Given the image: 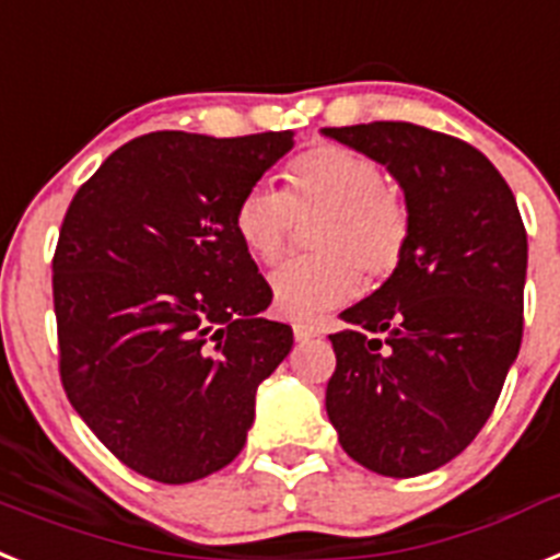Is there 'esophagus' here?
Returning a JSON list of instances; mask_svg holds the SVG:
<instances>
[{
  "mask_svg": "<svg viewBox=\"0 0 560 560\" xmlns=\"http://www.w3.org/2000/svg\"><path fill=\"white\" fill-rule=\"evenodd\" d=\"M323 334V328L317 326V323H294V337L303 342V339H312V337H319Z\"/></svg>",
  "mask_w": 560,
  "mask_h": 560,
  "instance_id": "obj_1",
  "label": "esophagus"
}]
</instances>
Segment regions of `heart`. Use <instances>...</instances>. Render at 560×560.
Returning a JSON list of instances; mask_svg holds the SVG:
<instances>
[{
	"mask_svg": "<svg viewBox=\"0 0 560 560\" xmlns=\"http://www.w3.org/2000/svg\"><path fill=\"white\" fill-rule=\"evenodd\" d=\"M280 192L252 186L234 207V232L248 257L275 269L289 255L298 223H311L314 255L275 275V303L285 317L312 319L337 308L368 283H385L402 266L410 243V209L374 158L314 143L280 172Z\"/></svg>",
	"mask_w": 560,
	"mask_h": 560,
	"instance_id": "heart-1",
	"label": "heart"
}]
</instances>
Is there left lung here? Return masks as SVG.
<instances>
[{"label":"left lung","instance_id":"1","mask_svg":"<svg viewBox=\"0 0 560 560\" xmlns=\"http://www.w3.org/2000/svg\"><path fill=\"white\" fill-rule=\"evenodd\" d=\"M326 136L388 166L410 209L402 266L331 334L326 410L353 462L410 479L456 458L499 402L524 334L527 229L462 138L408 121Z\"/></svg>","mask_w":560,"mask_h":560}]
</instances>
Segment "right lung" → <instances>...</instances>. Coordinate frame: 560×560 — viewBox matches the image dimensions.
I'll return each instance as SVG.
<instances>
[{"label": "right lung", "instance_id": "add662e5", "mask_svg": "<svg viewBox=\"0 0 560 560\" xmlns=\"http://www.w3.org/2000/svg\"><path fill=\"white\" fill-rule=\"evenodd\" d=\"M294 132L132 138L79 186L52 255L59 376L118 462L164 485L221 470L294 334L234 232Z\"/></svg>", "mask_w": 560, "mask_h": 560}]
</instances>
